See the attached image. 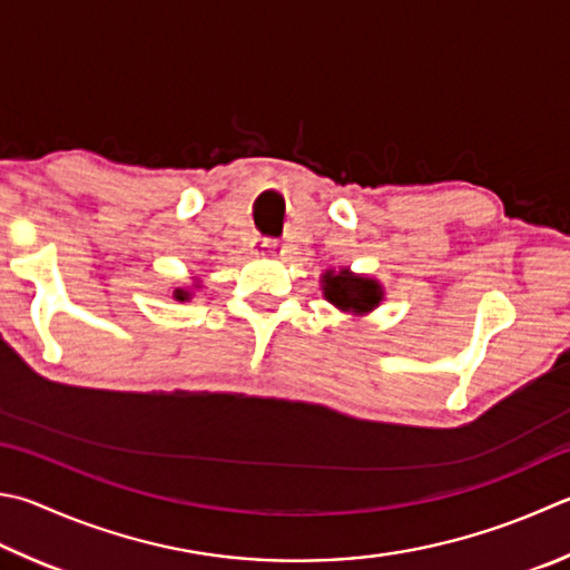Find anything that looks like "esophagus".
Returning <instances> with one entry per match:
<instances>
[{
	"label": "esophagus",
	"instance_id": "1",
	"mask_svg": "<svg viewBox=\"0 0 570 570\" xmlns=\"http://www.w3.org/2000/svg\"><path fill=\"white\" fill-rule=\"evenodd\" d=\"M254 252L256 254H264V256H276L284 252V244L276 242V239H256L254 242Z\"/></svg>",
	"mask_w": 570,
	"mask_h": 570
}]
</instances>
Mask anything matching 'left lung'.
<instances>
[{"label":"left lung","mask_w":570,"mask_h":570,"mask_svg":"<svg viewBox=\"0 0 570 570\" xmlns=\"http://www.w3.org/2000/svg\"><path fill=\"white\" fill-rule=\"evenodd\" d=\"M321 294H324L326 302L338 308L341 314L351 316H366L381 306L386 298L384 286H381L379 278L366 276V274H354L348 266L338 268H326L321 274Z\"/></svg>","instance_id":"8db88e82"}]
</instances>
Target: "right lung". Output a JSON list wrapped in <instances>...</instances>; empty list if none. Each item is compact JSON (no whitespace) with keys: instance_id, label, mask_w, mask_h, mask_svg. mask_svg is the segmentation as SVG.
<instances>
[{"instance_id":"right-lung-1","label":"right lung","mask_w":570,"mask_h":570,"mask_svg":"<svg viewBox=\"0 0 570 570\" xmlns=\"http://www.w3.org/2000/svg\"><path fill=\"white\" fill-rule=\"evenodd\" d=\"M202 288V282H199V276H191V284H184V286H174L171 288V298L174 302H191L194 298V294L199 292Z\"/></svg>"}]
</instances>
